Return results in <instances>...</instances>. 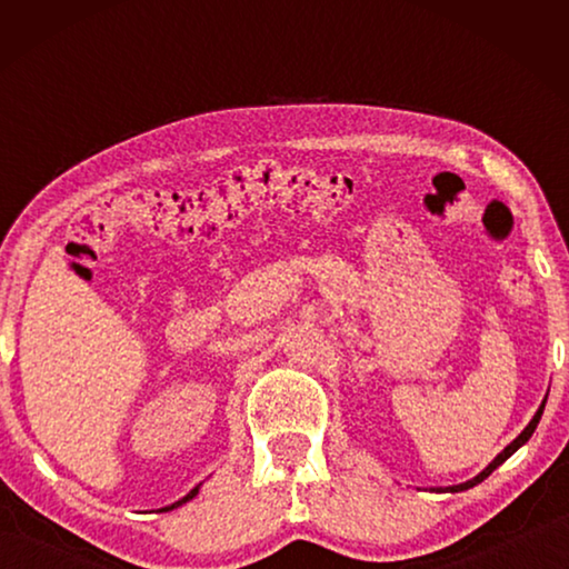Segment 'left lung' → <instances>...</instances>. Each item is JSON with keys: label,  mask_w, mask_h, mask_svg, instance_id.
Listing matches in <instances>:
<instances>
[{"label": "left lung", "mask_w": 569, "mask_h": 569, "mask_svg": "<svg viewBox=\"0 0 569 569\" xmlns=\"http://www.w3.org/2000/svg\"><path fill=\"white\" fill-rule=\"evenodd\" d=\"M547 401V399H545ZM545 401H542V407H539L537 409V413H535V417H532V421H529L527 423V427H525V431H522V435H519L515 441H512V445H509L505 451H502V455H497V459L492 461V465H489L485 471H481V475H477L475 479H469V481H465V485H457V487H449V492H465V489H469V487H475V485H479V481H485L489 475H492V471L499 467V465H502V461H507L509 457H512L515 455V451L519 449V447H522L525 445V441L529 439V437H532L535 435V429H537V423H539V419H542V411H545Z\"/></svg>", "instance_id": "1"}]
</instances>
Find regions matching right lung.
Returning <instances> with one entry per match:
<instances>
[{"label":"right lung","instance_id":"1","mask_svg":"<svg viewBox=\"0 0 569 569\" xmlns=\"http://www.w3.org/2000/svg\"><path fill=\"white\" fill-rule=\"evenodd\" d=\"M196 495H198V487H196V489H192V492H190L188 497H182V499H180V502H176V505H172V507H178V505H182V502H188V499H192V497H196Z\"/></svg>","mask_w":569,"mask_h":569}]
</instances>
